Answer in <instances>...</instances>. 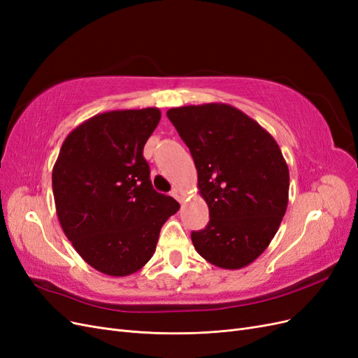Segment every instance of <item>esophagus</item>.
<instances>
[{"instance_id": "obj_1", "label": "esophagus", "mask_w": 358, "mask_h": 358, "mask_svg": "<svg viewBox=\"0 0 358 358\" xmlns=\"http://www.w3.org/2000/svg\"><path fill=\"white\" fill-rule=\"evenodd\" d=\"M171 196L175 197L179 203H182L183 201V199H185V192H183L180 188H175L171 191Z\"/></svg>"}]
</instances>
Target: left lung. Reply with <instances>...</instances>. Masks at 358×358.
Returning <instances> with one entry per match:
<instances>
[{
	"label": "left lung",
	"instance_id": "obj_1",
	"mask_svg": "<svg viewBox=\"0 0 358 358\" xmlns=\"http://www.w3.org/2000/svg\"><path fill=\"white\" fill-rule=\"evenodd\" d=\"M167 116L189 148L209 224L192 231L210 264L237 270L262 255L288 206L289 171L272 134L224 103L183 106Z\"/></svg>",
	"mask_w": 358,
	"mask_h": 358
}]
</instances>
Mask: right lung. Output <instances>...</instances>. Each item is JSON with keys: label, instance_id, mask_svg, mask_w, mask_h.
Returning <instances> with one entry per match:
<instances>
[{"label": "right lung", "instance_id": "1", "mask_svg": "<svg viewBox=\"0 0 358 358\" xmlns=\"http://www.w3.org/2000/svg\"><path fill=\"white\" fill-rule=\"evenodd\" d=\"M161 119L157 107L99 113L66 137L52 170L59 224L99 272L128 276L152 258L161 227L179 203L149 179L143 148Z\"/></svg>", "mask_w": 358, "mask_h": 358}]
</instances>
